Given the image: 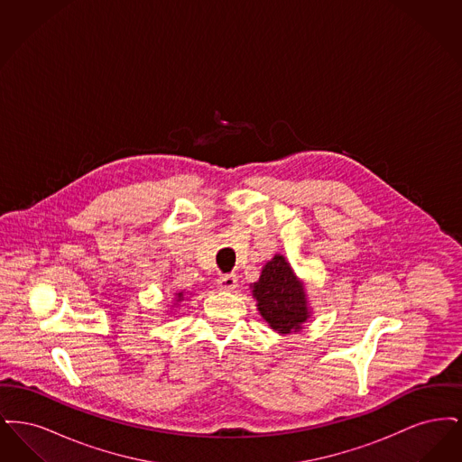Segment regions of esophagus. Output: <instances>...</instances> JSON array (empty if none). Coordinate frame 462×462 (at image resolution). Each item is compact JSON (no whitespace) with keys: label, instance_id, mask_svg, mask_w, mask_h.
<instances>
[{"label":"esophagus","instance_id":"34e87169","mask_svg":"<svg viewBox=\"0 0 462 462\" xmlns=\"http://www.w3.org/2000/svg\"><path fill=\"white\" fill-rule=\"evenodd\" d=\"M239 284V279H237V275H234V273H226V275H221L220 279H218V287L223 289V291H234L236 287Z\"/></svg>","mask_w":462,"mask_h":462}]
</instances>
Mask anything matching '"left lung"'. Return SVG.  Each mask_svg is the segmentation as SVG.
Wrapping results in <instances>:
<instances>
[{"mask_svg": "<svg viewBox=\"0 0 462 462\" xmlns=\"http://www.w3.org/2000/svg\"><path fill=\"white\" fill-rule=\"evenodd\" d=\"M258 310L273 330L287 334L301 329L308 319L307 296L303 284L282 256H273L264 264L260 281L253 286Z\"/></svg>", "mask_w": 462, "mask_h": 462, "instance_id": "8db88e82", "label": "left lung"}]
</instances>
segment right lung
<instances>
[{"mask_svg":"<svg viewBox=\"0 0 462 462\" xmlns=\"http://www.w3.org/2000/svg\"><path fill=\"white\" fill-rule=\"evenodd\" d=\"M181 296H183V294H181V292H180V294H178V300H181Z\"/></svg>","mask_w":462,"mask_h":462,"instance_id":"1","label":"right lung"}]
</instances>
